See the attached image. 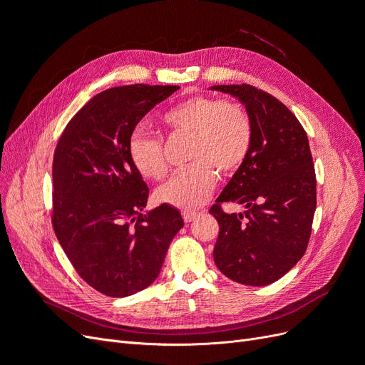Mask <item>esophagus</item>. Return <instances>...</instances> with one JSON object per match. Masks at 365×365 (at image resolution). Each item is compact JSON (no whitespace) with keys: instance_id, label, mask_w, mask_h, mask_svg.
<instances>
[{"instance_id":"esophagus-1","label":"esophagus","mask_w":365,"mask_h":365,"mask_svg":"<svg viewBox=\"0 0 365 365\" xmlns=\"http://www.w3.org/2000/svg\"><path fill=\"white\" fill-rule=\"evenodd\" d=\"M197 216H200V213H196V212H182V219L185 224H190L192 220H195Z\"/></svg>"}]
</instances>
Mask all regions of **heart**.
I'll return each instance as SVG.
<instances>
[{
    "label": "heart",
    "instance_id": "1",
    "mask_svg": "<svg viewBox=\"0 0 365 365\" xmlns=\"http://www.w3.org/2000/svg\"><path fill=\"white\" fill-rule=\"evenodd\" d=\"M172 130L192 137L189 160L193 165L175 173L157 189V200L176 208L196 210L213 193L217 176L235 175L247 161L252 145V121L244 108L207 96H195L164 115ZM129 157L146 178L168 173L163 141L143 130L129 138Z\"/></svg>",
    "mask_w": 365,
    "mask_h": 365
}]
</instances>
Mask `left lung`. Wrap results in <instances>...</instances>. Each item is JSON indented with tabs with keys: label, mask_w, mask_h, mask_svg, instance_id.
Wrapping results in <instances>:
<instances>
[{
	"label": "left lung",
	"mask_w": 365,
	"mask_h": 365,
	"mask_svg": "<svg viewBox=\"0 0 365 365\" xmlns=\"http://www.w3.org/2000/svg\"><path fill=\"white\" fill-rule=\"evenodd\" d=\"M210 90L239 98L252 121L250 155L210 208L219 224L215 263L233 282L271 284L295 267L311 237L317 180L307 135L288 108L256 86ZM222 202L246 212L225 214Z\"/></svg>",
	"instance_id": "1"
}]
</instances>
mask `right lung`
Returning <instances> with one entry per match:
<instances>
[{
  "instance_id": "1",
  "label": "right lung",
  "mask_w": 365,
  "mask_h": 365,
  "mask_svg": "<svg viewBox=\"0 0 365 365\" xmlns=\"http://www.w3.org/2000/svg\"><path fill=\"white\" fill-rule=\"evenodd\" d=\"M176 85H126L94 96L54 150L53 228L77 274L108 297L146 289L184 227L172 205L143 213L149 189L129 157L138 121Z\"/></svg>"
}]
</instances>
